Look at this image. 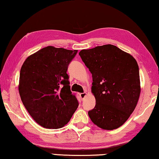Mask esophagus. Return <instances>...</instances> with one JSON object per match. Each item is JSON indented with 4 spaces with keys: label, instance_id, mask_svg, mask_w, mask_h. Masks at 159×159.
Segmentation results:
<instances>
[{
    "label": "esophagus",
    "instance_id": "1",
    "mask_svg": "<svg viewBox=\"0 0 159 159\" xmlns=\"http://www.w3.org/2000/svg\"><path fill=\"white\" fill-rule=\"evenodd\" d=\"M80 98H81L82 99H84L85 98V97L87 96V93H86V92H84V93H81L80 94Z\"/></svg>",
    "mask_w": 159,
    "mask_h": 159
}]
</instances>
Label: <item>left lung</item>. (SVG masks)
Segmentation results:
<instances>
[{"label":"left lung","mask_w":159,"mask_h":159,"mask_svg":"<svg viewBox=\"0 0 159 159\" xmlns=\"http://www.w3.org/2000/svg\"><path fill=\"white\" fill-rule=\"evenodd\" d=\"M79 55L92 75L94 108L88 111L98 127H120L132 114L141 93L139 66L132 55L113 45L82 50Z\"/></svg>","instance_id":"8db88e82"}]
</instances>
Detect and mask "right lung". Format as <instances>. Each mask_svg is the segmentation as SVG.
Here are the masks:
<instances>
[{
	"label": "right lung",
	"mask_w": 159,
	"mask_h": 159,
	"mask_svg": "<svg viewBox=\"0 0 159 159\" xmlns=\"http://www.w3.org/2000/svg\"><path fill=\"white\" fill-rule=\"evenodd\" d=\"M77 52L48 46L28 56L22 65L18 91L32 118L46 129H60L77 109L67 67Z\"/></svg>",
	"instance_id": "right-lung-1"
}]
</instances>
